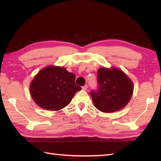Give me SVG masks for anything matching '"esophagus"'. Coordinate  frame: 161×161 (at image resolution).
<instances>
[{
	"mask_svg": "<svg viewBox=\"0 0 161 161\" xmlns=\"http://www.w3.org/2000/svg\"><path fill=\"white\" fill-rule=\"evenodd\" d=\"M87 88H88V86H87L86 84V85H84V86H82V89H83V90H86Z\"/></svg>",
	"mask_w": 161,
	"mask_h": 161,
	"instance_id": "1",
	"label": "esophagus"
}]
</instances>
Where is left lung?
Here are the masks:
<instances>
[{
  "label": "left lung",
  "mask_w": 161,
  "mask_h": 161,
  "mask_svg": "<svg viewBox=\"0 0 161 161\" xmlns=\"http://www.w3.org/2000/svg\"><path fill=\"white\" fill-rule=\"evenodd\" d=\"M97 88L91 91L95 107L104 113L117 111L125 107L133 93L131 80L118 68H99Z\"/></svg>",
  "instance_id": "1"
}]
</instances>
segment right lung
I'll list each match as a JSON object with an SVG mask.
<instances>
[{
  "label": "right lung",
  "instance_id": "add662e5",
  "mask_svg": "<svg viewBox=\"0 0 161 161\" xmlns=\"http://www.w3.org/2000/svg\"><path fill=\"white\" fill-rule=\"evenodd\" d=\"M81 87L75 84V75L65 68L49 66L37 74L30 84L32 97L40 107L58 111L70 103Z\"/></svg>",
  "mask_w": 161,
  "mask_h": 161
}]
</instances>
